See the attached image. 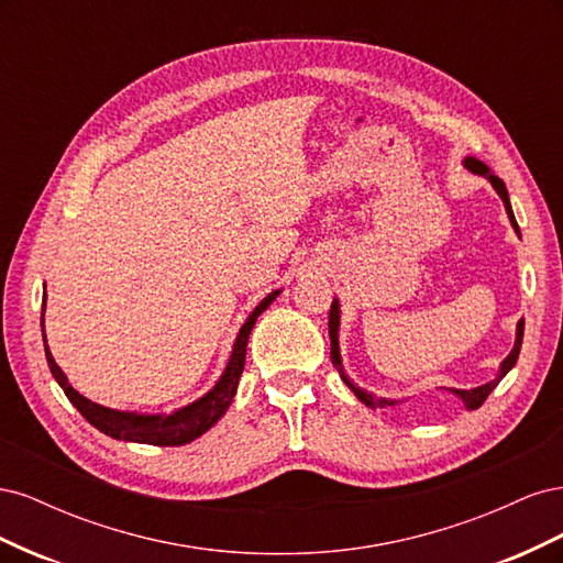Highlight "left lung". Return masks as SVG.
Segmentation results:
<instances>
[{
	"instance_id": "left-lung-1",
	"label": "left lung",
	"mask_w": 563,
	"mask_h": 563,
	"mask_svg": "<svg viewBox=\"0 0 563 563\" xmlns=\"http://www.w3.org/2000/svg\"><path fill=\"white\" fill-rule=\"evenodd\" d=\"M463 166L467 168V172H472V174H476V176H484V178H488V183L493 185V190L498 192V197H500V199H503V203H505V211H507L509 223H512L515 232L519 234V225H517V218H515V213H512V203H509V195H507V187H505V183H503L496 174H493L490 168H488L484 162H479L476 157H465V159H463ZM338 331H340V302H338V298H333V302H331V312H329V338H331V362H333V366L338 368L340 378H343V383L354 391V397L360 399L364 406H368V408H387V406H399V404H404L406 399H387V397H376V395H373V391H366V389H362V387H356V385L347 378V373H345V368H343V356H340ZM521 340H523V319L517 323L515 347H512V352H509V354L505 356V360H503V364H500V368H498V376H496V378L488 380L486 385L472 387V389H449L451 395H455L460 401H463V406L467 408V411H474V408H479V406L486 401V397L490 395V391L496 389V385L507 376L509 371L515 368V364H517V360H519Z\"/></svg>"
}]
</instances>
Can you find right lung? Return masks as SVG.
Masks as SVG:
<instances>
[{
    "label": "right lung",
    "instance_id": "right-lung-1",
    "mask_svg": "<svg viewBox=\"0 0 563 563\" xmlns=\"http://www.w3.org/2000/svg\"><path fill=\"white\" fill-rule=\"evenodd\" d=\"M282 294V288L277 291L267 294L255 310L246 317L242 323L240 333L234 338L230 362L223 371V376L216 380V385L207 391V395L199 397L197 401L187 404L183 408H176L174 413H135V411H117V408L100 406L70 385L60 366L56 364L54 354H51L46 345V333H44V310H42V338H44V352H46V362L51 373H54L56 383L63 387L65 397L73 401L77 411L87 418L96 430L103 434L119 439V441H133V444H152V446H183L190 444L197 437H201L207 430H211L213 424L225 416L230 408L234 395H236V385H240L244 362H246V343L251 329L255 327V319H258L275 298ZM46 302V294H44Z\"/></svg>",
    "mask_w": 563,
    "mask_h": 563
}]
</instances>
